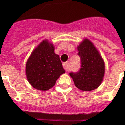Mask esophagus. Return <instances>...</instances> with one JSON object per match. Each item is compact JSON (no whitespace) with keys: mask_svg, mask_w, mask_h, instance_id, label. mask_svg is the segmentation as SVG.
Here are the masks:
<instances>
[{"mask_svg":"<svg viewBox=\"0 0 125 125\" xmlns=\"http://www.w3.org/2000/svg\"><path fill=\"white\" fill-rule=\"evenodd\" d=\"M63 68L65 69V70L66 71H69L70 70V68H69V62H65L63 63Z\"/></svg>","mask_w":125,"mask_h":125,"instance_id":"34e87169","label":"esophagus"}]
</instances>
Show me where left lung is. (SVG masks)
Returning a JSON list of instances; mask_svg holds the SVG:
<instances>
[{
  "label": "left lung",
  "mask_w": 125,
  "mask_h": 125,
  "mask_svg": "<svg viewBox=\"0 0 125 125\" xmlns=\"http://www.w3.org/2000/svg\"><path fill=\"white\" fill-rule=\"evenodd\" d=\"M80 58V68L69 75L78 89L91 91L99 87L104 74L105 66L103 58L93 43L85 39L78 47Z\"/></svg>",
  "instance_id": "1"
}]
</instances>
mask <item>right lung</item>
Listing matches in <instances>:
<instances>
[{
  "instance_id": "obj_1",
  "label": "right lung",
  "mask_w": 125,
  "mask_h": 125,
  "mask_svg": "<svg viewBox=\"0 0 125 125\" xmlns=\"http://www.w3.org/2000/svg\"><path fill=\"white\" fill-rule=\"evenodd\" d=\"M65 73L54 47L44 40L35 49L26 62V74L32 87L45 91L55 85L57 79Z\"/></svg>"
}]
</instances>
